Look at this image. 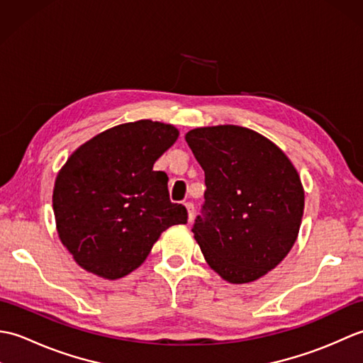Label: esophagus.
<instances>
[{"instance_id":"obj_1","label":"esophagus","mask_w":363,"mask_h":363,"mask_svg":"<svg viewBox=\"0 0 363 363\" xmlns=\"http://www.w3.org/2000/svg\"><path fill=\"white\" fill-rule=\"evenodd\" d=\"M186 207H187V213H189V223H191L195 218V206H194V203H186Z\"/></svg>"}]
</instances>
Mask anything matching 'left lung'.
I'll return each mask as SVG.
<instances>
[{
  "instance_id": "8db88e82",
  "label": "left lung",
  "mask_w": 363,
  "mask_h": 363,
  "mask_svg": "<svg viewBox=\"0 0 363 363\" xmlns=\"http://www.w3.org/2000/svg\"><path fill=\"white\" fill-rule=\"evenodd\" d=\"M186 140L206 176V201L191 228L204 259L230 284L259 279L296 242L304 212L296 168L248 128H196Z\"/></svg>"
}]
</instances>
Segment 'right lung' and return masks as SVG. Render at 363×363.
I'll return each instance as SVG.
<instances>
[{"label":"right lung","mask_w":363,"mask_h":363,"mask_svg":"<svg viewBox=\"0 0 363 363\" xmlns=\"http://www.w3.org/2000/svg\"><path fill=\"white\" fill-rule=\"evenodd\" d=\"M177 135L165 123H125L68 157L52 209L60 242L79 267L118 279L143 264L165 229L186 225V207L169 201L168 176L152 169Z\"/></svg>","instance_id":"obj_1"}]
</instances>
